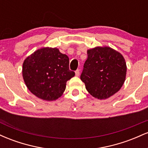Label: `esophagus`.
Masks as SVG:
<instances>
[{
	"instance_id": "esophagus-1",
	"label": "esophagus",
	"mask_w": 148,
	"mask_h": 148,
	"mask_svg": "<svg viewBox=\"0 0 148 148\" xmlns=\"http://www.w3.org/2000/svg\"><path fill=\"white\" fill-rule=\"evenodd\" d=\"M75 74H76V76H79V74H80V70H79V69H77V70L76 71Z\"/></svg>"
}]
</instances>
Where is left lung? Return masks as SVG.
<instances>
[{
	"mask_svg": "<svg viewBox=\"0 0 148 148\" xmlns=\"http://www.w3.org/2000/svg\"><path fill=\"white\" fill-rule=\"evenodd\" d=\"M88 58L81 81L92 96L106 99L120 90L126 79L127 64L123 56L109 47H96L87 51Z\"/></svg>",
	"mask_w": 148,
	"mask_h": 148,
	"instance_id": "obj_1",
	"label": "left lung"
}]
</instances>
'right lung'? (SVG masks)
Instances as JSON below:
<instances>
[{"label":"right lung","instance_id":"add662e5","mask_svg":"<svg viewBox=\"0 0 148 148\" xmlns=\"http://www.w3.org/2000/svg\"><path fill=\"white\" fill-rule=\"evenodd\" d=\"M69 58L58 49H37L23 61L22 75L28 89L46 101L56 100L65 90L67 81L75 75L69 70Z\"/></svg>","mask_w":148,"mask_h":148}]
</instances>
